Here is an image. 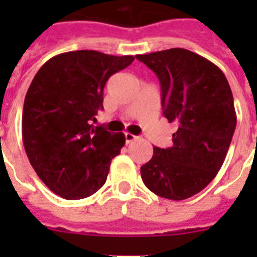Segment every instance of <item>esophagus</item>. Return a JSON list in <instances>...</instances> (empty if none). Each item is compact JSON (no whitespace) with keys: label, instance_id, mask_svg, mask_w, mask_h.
<instances>
[{"label":"esophagus","instance_id":"esophagus-1","mask_svg":"<svg viewBox=\"0 0 257 257\" xmlns=\"http://www.w3.org/2000/svg\"><path fill=\"white\" fill-rule=\"evenodd\" d=\"M136 139L137 137L135 136V135H132V133H125V143H126V144H131V143H133Z\"/></svg>","mask_w":257,"mask_h":257}]
</instances>
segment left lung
<instances>
[{
	"label": "left lung",
	"instance_id": "obj_1",
	"mask_svg": "<svg viewBox=\"0 0 257 257\" xmlns=\"http://www.w3.org/2000/svg\"><path fill=\"white\" fill-rule=\"evenodd\" d=\"M160 80L163 113L177 124L172 147H153L141 167L149 191L169 200H185L215 179L236 128L231 86L220 68L191 50L173 48L137 54Z\"/></svg>",
	"mask_w": 257,
	"mask_h": 257
}]
</instances>
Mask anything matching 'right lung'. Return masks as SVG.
<instances>
[{
    "instance_id": "add662e5",
    "label": "right lung",
    "mask_w": 257,
    "mask_h": 257,
    "mask_svg": "<svg viewBox=\"0 0 257 257\" xmlns=\"http://www.w3.org/2000/svg\"><path fill=\"white\" fill-rule=\"evenodd\" d=\"M133 56L76 50L54 56L34 76L22 110V141L46 187L66 200L85 199L106 181L124 133L94 126L108 78Z\"/></svg>"
}]
</instances>
